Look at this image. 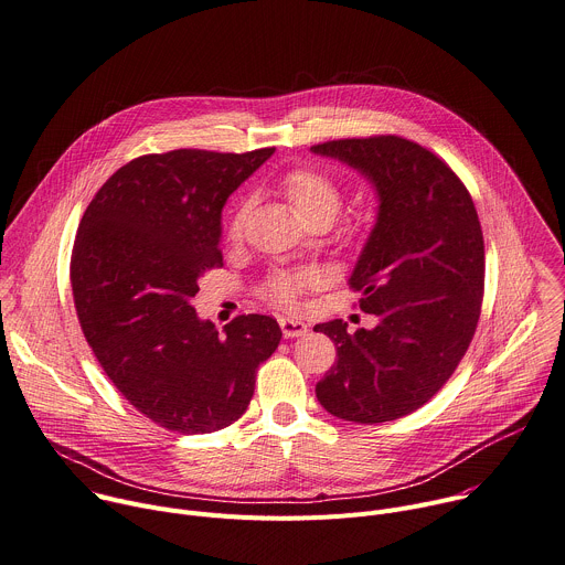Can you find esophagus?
Returning a JSON list of instances; mask_svg holds the SVG:
<instances>
[{
	"label": "esophagus",
	"mask_w": 565,
	"mask_h": 565,
	"mask_svg": "<svg viewBox=\"0 0 565 565\" xmlns=\"http://www.w3.org/2000/svg\"><path fill=\"white\" fill-rule=\"evenodd\" d=\"M280 330L285 334V339H296V337H305L307 334V323L296 321V319H280Z\"/></svg>",
	"instance_id": "esophagus-1"
}]
</instances>
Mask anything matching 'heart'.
Returning a JSON list of instances; mask_svg holds the SVG:
<instances>
[{
  "instance_id": "1",
  "label": "heart",
  "mask_w": 565,
  "mask_h": 565,
  "mask_svg": "<svg viewBox=\"0 0 565 565\" xmlns=\"http://www.w3.org/2000/svg\"><path fill=\"white\" fill-rule=\"evenodd\" d=\"M280 191L305 224H315V222L330 224L343 204L341 183L332 174H328L319 168H311V166H298V168H291L289 172H285L280 179ZM248 209H250V202L242 200L231 211V215L226 220V237L228 239L242 237ZM315 280H317V276L307 269L280 271L265 280V285L260 287V294L280 307L294 309L298 305L300 294L307 287L315 285Z\"/></svg>"
}]
</instances>
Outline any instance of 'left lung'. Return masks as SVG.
Here are the masks:
<instances>
[{
  "instance_id": "1",
  "label": "left lung",
  "mask_w": 565,
  "mask_h": 565,
  "mask_svg": "<svg viewBox=\"0 0 565 565\" xmlns=\"http://www.w3.org/2000/svg\"><path fill=\"white\" fill-rule=\"evenodd\" d=\"M370 179L377 222L350 276L359 307L380 323L348 334L341 319L315 330L337 345L317 384L321 406L356 424L399 419L440 391L480 319L484 242L460 177L430 150L395 135L311 146Z\"/></svg>"
}]
</instances>
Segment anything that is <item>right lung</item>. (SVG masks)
<instances>
[{"instance_id": "right-lung-1", "label": "right lung", "mask_w": 565, "mask_h": 565, "mask_svg": "<svg viewBox=\"0 0 565 565\" xmlns=\"http://www.w3.org/2000/svg\"><path fill=\"white\" fill-rule=\"evenodd\" d=\"M276 148L172 150L118 168L89 202L72 250L87 343L118 393L154 424L213 433L242 417L280 343L276 319L242 315L220 332L191 300L222 267V209Z\"/></svg>"}]
</instances>
